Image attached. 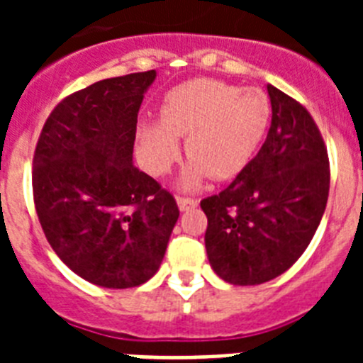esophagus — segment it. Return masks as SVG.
<instances>
[{"mask_svg": "<svg viewBox=\"0 0 363 363\" xmlns=\"http://www.w3.org/2000/svg\"><path fill=\"white\" fill-rule=\"evenodd\" d=\"M176 201H178V207L182 211L194 209V207L198 205L196 198H189V196H178V198H176Z\"/></svg>", "mask_w": 363, "mask_h": 363, "instance_id": "1", "label": "esophagus"}]
</instances>
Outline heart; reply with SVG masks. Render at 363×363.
Returning <instances> with one entry per match:
<instances>
[{
  "label": "heart",
  "instance_id": "1",
  "mask_svg": "<svg viewBox=\"0 0 363 363\" xmlns=\"http://www.w3.org/2000/svg\"><path fill=\"white\" fill-rule=\"evenodd\" d=\"M160 120L142 125L143 165L156 176L167 174L182 156L176 138H187L185 150L192 160L182 185L192 189L207 176L233 178L251 162L269 127L271 104L256 89L191 79L167 92Z\"/></svg>",
  "mask_w": 363,
  "mask_h": 363
}]
</instances>
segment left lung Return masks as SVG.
Returning a JSON list of instances; mask_svg holds the SVG:
<instances>
[{"label": "left lung", "instance_id": "obj_1", "mask_svg": "<svg viewBox=\"0 0 363 363\" xmlns=\"http://www.w3.org/2000/svg\"><path fill=\"white\" fill-rule=\"evenodd\" d=\"M267 140L233 184L200 201L211 267L233 285L280 277L303 255L329 198V156L300 101L267 85Z\"/></svg>", "mask_w": 363, "mask_h": 363}]
</instances>
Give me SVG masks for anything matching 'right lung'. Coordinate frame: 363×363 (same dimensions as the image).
<instances>
[{
  "label": "right lung",
  "instance_id": "add662e5",
  "mask_svg": "<svg viewBox=\"0 0 363 363\" xmlns=\"http://www.w3.org/2000/svg\"><path fill=\"white\" fill-rule=\"evenodd\" d=\"M154 70L108 78L54 107L32 160L41 229L83 280L129 289L156 274L179 209L133 165L138 111Z\"/></svg>",
  "mask_w": 363,
  "mask_h": 363
}]
</instances>
